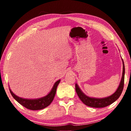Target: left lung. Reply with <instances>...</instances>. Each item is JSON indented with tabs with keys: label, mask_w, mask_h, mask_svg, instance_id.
I'll use <instances>...</instances> for the list:
<instances>
[{
	"label": "left lung",
	"mask_w": 131,
	"mask_h": 131,
	"mask_svg": "<svg viewBox=\"0 0 131 131\" xmlns=\"http://www.w3.org/2000/svg\"><path fill=\"white\" fill-rule=\"evenodd\" d=\"M123 60V59H122ZM123 75H122L121 80L119 83L118 88L113 94L110 96L103 97V98H94V97H91L87 96L84 93L81 91L79 87L76 84L75 87H76V91L77 94L78 95L79 98L85 105L90 107H95V108H102L105 107L111 104L114 102L118 97L120 96L122 92H123L124 85V75H125V66H124V63L123 60Z\"/></svg>",
	"instance_id": "1"
}]
</instances>
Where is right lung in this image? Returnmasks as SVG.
Listing matches in <instances>:
<instances>
[{
  "label": "right lung",
  "instance_id": "1",
  "mask_svg": "<svg viewBox=\"0 0 131 131\" xmlns=\"http://www.w3.org/2000/svg\"><path fill=\"white\" fill-rule=\"evenodd\" d=\"M59 83H60V80L55 82L51 91L49 92V94L39 99H28L22 98V97H18L16 95H15L10 89V92L15 100L26 108L32 110H41L49 106L52 102L53 99L54 98L55 95L56 94L57 87Z\"/></svg>",
  "mask_w": 131,
  "mask_h": 131
}]
</instances>
